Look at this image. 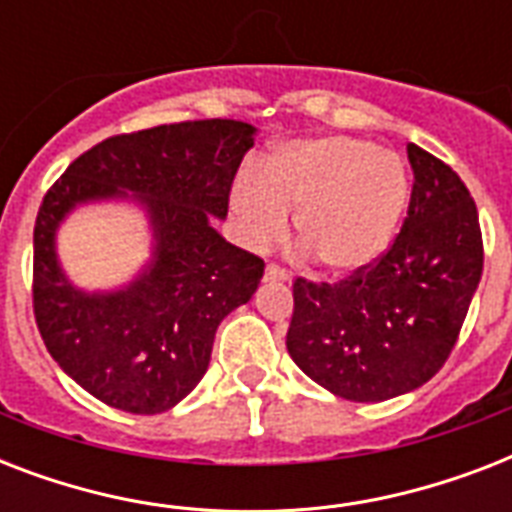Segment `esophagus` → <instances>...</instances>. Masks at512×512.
<instances>
[{"label": "esophagus", "mask_w": 512, "mask_h": 512, "mask_svg": "<svg viewBox=\"0 0 512 512\" xmlns=\"http://www.w3.org/2000/svg\"><path fill=\"white\" fill-rule=\"evenodd\" d=\"M265 281H289V271L287 268H281V265H268L265 268Z\"/></svg>", "instance_id": "esophagus-1"}]
</instances>
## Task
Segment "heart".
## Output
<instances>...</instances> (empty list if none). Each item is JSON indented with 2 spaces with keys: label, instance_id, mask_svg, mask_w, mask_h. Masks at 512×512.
<instances>
[{
  "label": "heart",
  "instance_id": "heart-1",
  "mask_svg": "<svg viewBox=\"0 0 512 512\" xmlns=\"http://www.w3.org/2000/svg\"><path fill=\"white\" fill-rule=\"evenodd\" d=\"M231 204L244 239L268 247L297 212V239L327 271L353 273L390 247L409 204L401 156L358 138L295 140L263 175L236 180Z\"/></svg>",
  "mask_w": 512,
  "mask_h": 512
}]
</instances>
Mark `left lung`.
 Listing matches in <instances>:
<instances>
[{"label": "left lung", "mask_w": 512, "mask_h": 512, "mask_svg": "<svg viewBox=\"0 0 512 512\" xmlns=\"http://www.w3.org/2000/svg\"><path fill=\"white\" fill-rule=\"evenodd\" d=\"M412 199L393 244L348 279H295L292 361L348 401H388L420 388L460 337L484 271L476 201L460 175L406 146Z\"/></svg>", "instance_id": "left-lung-1"}]
</instances>
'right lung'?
Returning <instances> with one entry per match:
<instances>
[{
  "instance_id": "obj_1",
  "label": "right lung",
  "mask_w": 512,
  "mask_h": 512,
  "mask_svg": "<svg viewBox=\"0 0 512 512\" xmlns=\"http://www.w3.org/2000/svg\"><path fill=\"white\" fill-rule=\"evenodd\" d=\"M255 127L201 119L106 138L44 193L34 225V316L60 369L103 404L167 412L204 377L220 321L255 295L265 263L228 244L236 170ZM132 198L147 209L155 257L116 293H82L65 279L54 233L79 203Z\"/></svg>"
}]
</instances>
